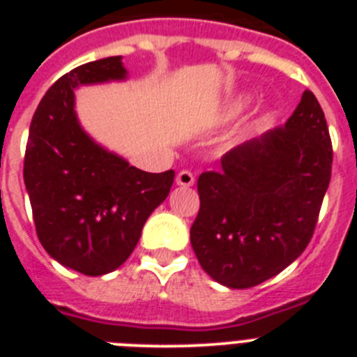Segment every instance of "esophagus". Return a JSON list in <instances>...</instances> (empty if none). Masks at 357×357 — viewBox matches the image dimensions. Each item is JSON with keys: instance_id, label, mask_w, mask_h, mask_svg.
Segmentation results:
<instances>
[{"instance_id": "obj_1", "label": "esophagus", "mask_w": 357, "mask_h": 357, "mask_svg": "<svg viewBox=\"0 0 357 357\" xmlns=\"http://www.w3.org/2000/svg\"><path fill=\"white\" fill-rule=\"evenodd\" d=\"M176 184L189 188V185L195 184V175L191 172H188V169H182V172H178V175H176Z\"/></svg>"}]
</instances>
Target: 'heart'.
Wrapping results in <instances>:
<instances>
[{"mask_svg": "<svg viewBox=\"0 0 357 357\" xmlns=\"http://www.w3.org/2000/svg\"><path fill=\"white\" fill-rule=\"evenodd\" d=\"M238 107H232V109L229 110V116H234V114H238Z\"/></svg>", "mask_w": 357, "mask_h": 357, "instance_id": "b5f03b06", "label": "heart"}]
</instances>
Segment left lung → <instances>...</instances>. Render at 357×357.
I'll return each instance as SVG.
<instances>
[{
	"instance_id": "8db88e82",
	"label": "left lung",
	"mask_w": 357,
	"mask_h": 357,
	"mask_svg": "<svg viewBox=\"0 0 357 357\" xmlns=\"http://www.w3.org/2000/svg\"><path fill=\"white\" fill-rule=\"evenodd\" d=\"M333 144L311 91L284 127L232 148L198 176L191 247L216 282L234 289L277 275L305 250L329 188Z\"/></svg>"
}]
</instances>
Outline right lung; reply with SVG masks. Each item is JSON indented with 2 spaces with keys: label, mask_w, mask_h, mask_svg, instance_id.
Here are the masks:
<instances>
[{
  "label": "right lung",
  "mask_w": 357,
  "mask_h": 357,
  "mask_svg": "<svg viewBox=\"0 0 357 357\" xmlns=\"http://www.w3.org/2000/svg\"><path fill=\"white\" fill-rule=\"evenodd\" d=\"M125 77L121 56L66 73L40 100L24 153V185L40 245L55 261L91 277L128 259L175 178L173 169L134 168L82 130L75 89Z\"/></svg>",
  "instance_id": "obj_1"
}]
</instances>
